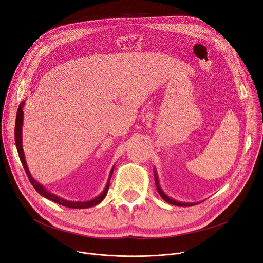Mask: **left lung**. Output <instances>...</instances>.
<instances>
[{
    "label": "left lung",
    "mask_w": 263,
    "mask_h": 263,
    "mask_svg": "<svg viewBox=\"0 0 263 263\" xmlns=\"http://www.w3.org/2000/svg\"><path fill=\"white\" fill-rule=\"evenodd\" d=\"M155 179H156V185H157V189H158L159 195L162 197V199H163L164 201H166V202H167V203H170V204L177 205V206H192L193 203H182V202H177V201H175V200H173V199H170V198L165 195V193L161 190V188H160V186H159V182H158V178H157L156 174H155Z\"/></svg>",
    "instance_id": "1"
}]
</instances>
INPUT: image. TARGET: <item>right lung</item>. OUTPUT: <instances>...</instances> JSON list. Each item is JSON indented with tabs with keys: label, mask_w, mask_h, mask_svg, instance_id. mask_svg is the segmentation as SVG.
<instances>
[{
	"label": "right lung",
	"mask_w": 263,
	"mask_h": 263,
	"mask_svg": "<svg viewBox=\"0 0 263 263\" xmlns=\"http://www.w3.org/2000/svg\"><path fill=\"white\" fill-rule=\"evenodd\" d=\"M24 104L25 103H21L19 105L18 111H17L16 124H15V141H16V146H17V151H18V154H19L20 161H21L22 165H24V168L26 171V174L28 175V178H29L30 182L32 184V186L34 187V189H35L41 196L47 198L48 200H50V201H52L54 203H58L60 205H63V206H66V208H71V209H88V208L95 206V205L99 204L102 200L105 198V196L107 195V191H108V188H109V179L111 177L114 168L111 170L110 175H109V179H108V182H107V185H106L104 191L102 192L101 195L99 197H97L96 199L91 200V201H88V202H71V201L63 200V199L57 197V196L52 195V193H49L48 191L45 190V188L42 185H40L39 182L31 176V174L29 172V168H28L27 163H26L25 154H24V149H22V144H21V142H22L21 141V125H22V117H24V111H22V108H24Z\"/></svg>",
	"instance_id": "1"
}]
</instances>
